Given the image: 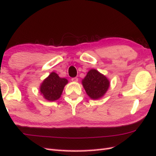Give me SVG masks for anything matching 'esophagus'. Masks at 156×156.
Instances as JSON below:
<instances>
[{
  "instance_id": "34e87169",
  "label": "esophagus",
  "mask_w": 156,
  "mask_h": 156,
  "mask_svg": "<svg viewBox=\"0 0 156 156\" xmlns=\"http://www.w3.org/2000/svg\"><path fill=\"white\" fill-rule=\"evenodd\" d=\"M72 81L73 82V83H77V82L78 81V78H72Z\"/></svg>"
}]
</instances>
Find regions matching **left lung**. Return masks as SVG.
Returning <instances> with one entry per match:
<instances>
[{
  "label": "left lung",
  "mask_w": 156,
  "mask_h": 156,
  "mask_svg": "<svg viewBox=\"0 0 156 156\" xmlns=\"http://www.w3.org/2000/svg\"><path fill=\"white\" fill-rule=\"evenodd\" d=\"M82 84L88 96L92 100H99L104 97L110 87V80L97 69H91L87 72Z\"/></svg>",
  "instance_id": "8db88e82"
}]
</instances>
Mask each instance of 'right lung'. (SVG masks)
<instances>
[{
    "label": "right lung",
    "mask_w": 156,
    "mask_h": 156,
    "mask_svg": "<svg viewBox=\"0 0 156 156\" xmlns=\"http://www.w3.org/2000/svg\"><path fill=\"white\" fill-rule=\"evenodd\" d=\"M67 83L68 80L66 78H60L57 73L52 72L42 82L39 90L45 100L56 101L61 98L64 87Z\"/></svg>",
    "instance_id": "1"
}]
</instances>
